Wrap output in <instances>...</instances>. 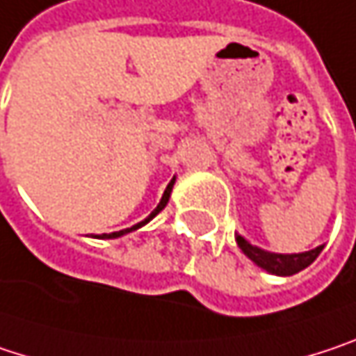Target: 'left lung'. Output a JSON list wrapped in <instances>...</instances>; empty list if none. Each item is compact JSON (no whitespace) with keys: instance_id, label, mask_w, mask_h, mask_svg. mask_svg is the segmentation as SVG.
Masks as SVG:
<instances>
[{"instance_id":"obj_1","label":"left lung","mask_w":356,"mask_h":356,"mask_svg":"<svg viewBox=\"0 0 356 356\" xmlns=\"http://www.w3.org/2000/svg\"><path fill=\"white\" fill-rule=\"evenodd\" d=\"M236 242L254 264H258L260 268H264L273 275H279V277H289V275H295V273L307 268L324 248V245H318L316 250L301 252V254H273V252L260 250L250 242H245L242 236H236Z\"/></svg>"}]
</instances>
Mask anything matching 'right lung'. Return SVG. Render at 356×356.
<instances>
[{
	"instance_id": "1",
	"label": "right lung",
	"mask_w": 356,
	"mask_h": 356,
	"mask_svg": "<svg viewBox=\"0 0 356 356\" xmlns=\"http://www.w3.org/2000/svg\"><path fill=\"white\" fill-rule=\"evenodd\" d=\"M172 186H174V180H172V182H170V184L165 186V191H163V197H161V200H159V204H157L156 209H154V213H152V215H149L147 219H143L141 223H137V225H133V227H127V229H122V232H114V234H102L100 238H118V236H122V234H129V232H135V229H139L141 225H145L147 221H152V219L156 217L157 213H159V211H161V209H163V207L168 204L170 193H172Z\"/></svg>"
}]
</instances>
